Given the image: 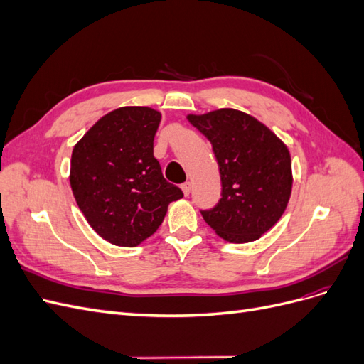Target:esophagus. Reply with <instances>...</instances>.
I'll return each mask as SVG.
<instances>
[{
    "mask_svg": "<svg viewBox=\"0 0 364 364\" xmlns=\"http://www.w3.org/2000/svg\"><path fill=\"white\" fill-rule=\"evenodd\" d=\"M182 191H183V196H190V193H191V182H185L182 185Z\"/></svg>",
    "mask_w": 364,
    "mask_h": 364,
    "instance_id": "esophagus-1",
    "label": "esophagus"
}]
</instances>
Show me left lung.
I'll return each instance as SVG.
<instances>
[{
	"label": "left lung",
	"instance_id": "1",
	"mask_svg": "<svg viewBox=\"0 0 364 364\" xmlns=\"http://www.w3.org/2000/svg\"><path fill=\"white\" fill-rule=\"evenodd\" d=\"M186 119L209 139L218 164L222 199L205 222L229 243H250L278 223L293 186L285 142L259 119L223 107Z\"/></svg>",
	"mask_w": 364,
	"mask_h": 364
}]
</instances>
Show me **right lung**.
I'll list each match as a JSON object with an SVG mask.
<instances>
[{
  "instance_id": "add662e5",
  "label": "right lung",
  "mask_w": 364,
  "mask_h": 364,
  "mask_svg": "<svg viewBox=\"0 0 364 364\" xmlns=\"http://www.w3.org/2000/svg\"><path fill=\"white\" fill-rule=\"evenodd\" d=\"M161 112L123 106L77 141L70 183L86 222L111 245L136 247L156 232L171 202L183 197L153 156Z\"/></svg>"
}]
</instances>
